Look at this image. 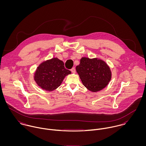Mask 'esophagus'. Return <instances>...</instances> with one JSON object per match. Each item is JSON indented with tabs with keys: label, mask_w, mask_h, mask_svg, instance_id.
Wrapping results in <instances>:
<instances>
[{
	"label": "esophagus",
	"mask_w": 146,
	"mask_h": 146,
	"mask_svg": "<svg viewBox=\"0 0 146 146\" xmlns=\"http://www.w3.org/2000/svg\"><path fill=\"white\" fill-rule=\"evenodd\" d=\"M71 72H72V73H75V72H76V70H75V67H73V68H71Z\"/></svg>",
	"instance_id": "34e87169"
}]
</instances>
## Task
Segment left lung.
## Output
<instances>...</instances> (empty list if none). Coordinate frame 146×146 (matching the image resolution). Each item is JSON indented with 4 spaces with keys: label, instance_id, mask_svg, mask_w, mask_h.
Listing matches in <instances>:
<instances>
[{
    "label": "left lung",
    "instance_id": "obj_1",
    "mask_svg": "<svg viewBox=\"0 0 146 146\" xmlns=\"http://www.w3.org/2000/svg\"><path fill=\"white\" fill-rule=\"evenodd\" d=\"M84 85L96 92L105 88L111 78L110 67L102 60L83 57L76 67Z\"/></svg>",
    "mask_w": 146,
    "mask_h": 146
}]
</instances>
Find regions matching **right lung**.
Listing matches in <instances>:
<instances>
[{
    "instance_id": "right-lung-1",
    "label": "right lung",
    "mask_w": 146,
    "mask_h": 146,
    "mask_svg": "<svg viewBox=\"0 0 146 146\" xmlns=\"http://www.w3.org/2000/svg\"><path fill=\"white\" fill-rule=\"evenodd\" d=\"M71 73L70 70L65 68L63 61L54 58L39 66L34 79L42 89L52 91L60 86L64 77Z\"/></svg>"
}]
</instances>
